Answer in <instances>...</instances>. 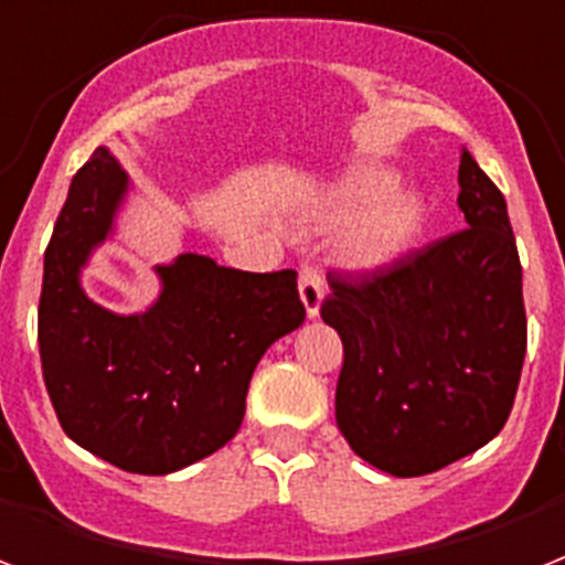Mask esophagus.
I'll return each mask as SVG.
<instances>
[{
	"label": "esophagus",
	"instance_id": "esophagus-1",
	"mask_svg": "<svg viewBox=\"0 0 565 565\" xmlns=\"http://www.w3.org/2000/svg\"><path fill=\"white\" fill-rule=\"evenodd\" d=\"M300 300L306 306V315L318 318L320 303H323V277L311 265H300Z\"/></svg>",
	"mask_w": 565,
	"mask_h": 565
}]
</instances>
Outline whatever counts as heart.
<instances>
[{"mask_svg": "<svg viewBox=\"0 0 565 565\" xmlns=\"http://www.w3.org/2000/svg\"><path fill=\"white\" fill-rule=\"evenodd\" d=\"M394 174L359 171L338 192V221H353L344 236V259L355 268H385L414 245L426 224V210L417 195L392 192Z\"/></svg>", "mask_w": 565, "mask_h": 565, "instance_id": "obj_1", "label": "heart"}]
</instances>
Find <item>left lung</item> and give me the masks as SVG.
Segmentation results:
<instances>
[{"label": "left lung", "mask_w": 565, "mask_h": 565, "mask_svg": "<svg viewBox=\"0 0 565 565\" xmlns=\"http://www.w3.org/2000/svg\"><path fill=\"white\" fill-rule=\"evenodd\" d=\"M467 227L367 274L329 270L320 318L344 344L335 419L353 452L391 476L449 467L511 417L527 320L508 204L469 151Z\"/></svg>", "instance_id": "obj_1"}]
</instances>
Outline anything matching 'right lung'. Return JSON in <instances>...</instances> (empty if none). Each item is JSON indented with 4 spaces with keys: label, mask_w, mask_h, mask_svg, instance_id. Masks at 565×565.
I'll list each match as a JSON object with an SVG mask.
<instances>
[{
    "label": "right lung",
    "mask_w": 565,
    "mask_h": 565,
    "mask_svg": "<svg viewBox=\"0 0 565 565\" xmlns=\"http://www.w3.org/2000/svg\"><path fill=\"white\" fill-rule=\"evenodd\" d=\"M128 174L96 148L72 178L43 262L38 311L43 382L61 428L107 463L166 476L233 440L256 364L303 323L297 270L221 268L183 254L157 265L142 315H113L78 282L113 230Z\"/></svg>",
    "instance_id": "add662e5"
}]
</instances>
